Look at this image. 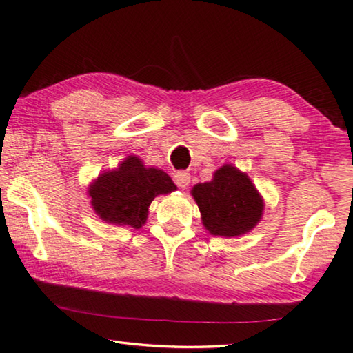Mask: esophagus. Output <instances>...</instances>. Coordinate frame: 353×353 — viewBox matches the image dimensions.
I'll return each mask as SVG.
<instances>
[{
  "label": "esophagus",
  "mask_w": 353,
  "mask_h": 353,
  "mask_svg": "<svg viewBox=\"0 0 353 353\" xmlns=\"http://www.w3.org/2000/svg\"><path fill=\"white\" fill-rule=\"evenodd\" d=\"M190 172L187 171H177L174 174V182L177 183V187L181 188H185L188 187V183H190Z\"/></svg>",
  "instance_id": "34e87169"
}]
</instances>
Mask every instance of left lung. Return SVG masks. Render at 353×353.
<instances>
[{
  "instance_id": "left-lung-1",
  "label": "left lung",
  "mask_w": 353,
  "mask_h": 353,
  "mask_svg": "<svg viewBox=\"0 0 353 353\" xmlns=\"http://www.w3.org/2000/svg\"><path fill=\"white\" fill-rule=\"evenodd\" d=\"M192 194L210 234L234 238L249 233L263 215L261 194L245 172L223 165L210 182L196 183Z\"/></svg>"
}]
</instances>
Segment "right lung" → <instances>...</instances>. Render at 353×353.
Returning <instances> with one entry per match:
<instances>
[{
	"label": "right lung",
	"instance_id": "right-lung-1",
	"mask_svg": "<svg viewBox=\"0 0 353 353\" xmlns=\"http://www.w3.org/2000/svg\"><path fill=\"white\" fill-rule=\"evenodd\" d=\"M165 171L145 168L141 159L126 157L117 170L106 171L88 187L93 210L108 223L141 228L145 223L149 206L159 194L176 190Z\"/></svg>",
	"mask_w": 353,
	"mask_h": 353
}]
</instances>
